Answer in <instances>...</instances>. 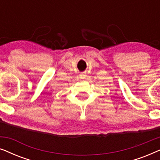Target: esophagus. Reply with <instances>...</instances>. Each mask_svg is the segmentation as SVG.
Returning a JSON list of instances; mask_svg holds the SVG:
<instances>
[{
	"label": "esophagus",
	"instance_id": "obj_1",
	"mask_svg": "<svg viewBox=\"0 0 160 160\" xmlns=\"http://www.w3.org/2000/svg\"><path fill=\"white\" fill-rule=\"evenodd\" d=\"M86 76H87L86 73H82V74H80V78H86Z\"/></svg>",
	"mask_w": 160,
	"mask_h": 160
}]
</instances>
